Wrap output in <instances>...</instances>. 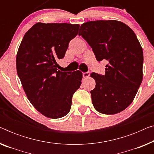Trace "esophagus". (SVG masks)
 Wrapping results in <instances>:
<instances>
[{
    "instance_id": "esophagus-1",
    "label": "esophagus",
    "mask_w": 154,
    "mask_h": 154,
    "mask_svg": "<svg viewBox=\"0 0 154 154\" xmlns=\"http://www.w3.org/2000/svg\"><path fill=\"white\" fill-rule=\"evenodd\" d=\"M90 75V72H84L83 73V77L84 78V79H87V78L89 77Z\"/></svg>"
}]
</instances>
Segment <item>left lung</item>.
<instances>
[{
    "mask_svg": "<svg viewBox=\"0 0 154 154\" xmlns=\"http://www.w3.org/2000/svg\"><path fill=\"white\" fill-rule=\"evenodd\" d=\"M98 62L106 61L105 74L92 73L96 85L90 91L98 112L115 114L133 101L143 79V50L134 31L116 20L91 21L79 30Z\"/></svg>",
    "mask_w": 154,
    "mask_h": 154,
    "instance_id": "left-lung-1",
    "label": "left lung"
}]
</instances>
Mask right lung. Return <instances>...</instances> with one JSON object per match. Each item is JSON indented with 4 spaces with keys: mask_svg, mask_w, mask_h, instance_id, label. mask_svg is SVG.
<instances>
[{
    "mask_svg": "<svg viewBox=\"0 0 154 154\" xmlns=\"http://www.w3.org/2000/svg\"><path fill=\"white\" fill-rule=\"evenodd\" d=\"M79 24L36 23L25 33L16 58L17 71L27 98L35 109L50 119L70 111L72 97L81 86L82 72H62L64 58Z\"/></svg>",
    "mask_w": 154,
    "mask_h": 154,
    "instance_id": "obj_1",
    "label": "right lung"
}]
</instances>
